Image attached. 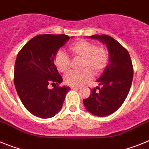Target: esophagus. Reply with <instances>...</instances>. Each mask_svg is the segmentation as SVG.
<instances>
[{"label":"esophagus","instance_id":"esophagus-1","mask_svg":"<svg viewBox=\"0 0 149 149\" xmlns=\"http://www.w3.org/2000/svg\"><path fill=\"white\" fill-rule=\"evenodd\" d=\"M80 87L79 86H71V89H73V90H75V89H79Z\"/></svg>","mask_w":149,"mask_h":149}]
</instances>
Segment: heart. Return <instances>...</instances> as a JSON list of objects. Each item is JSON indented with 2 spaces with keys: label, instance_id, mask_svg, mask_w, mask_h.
<instances>
[{
  "label": "heart",
  "instance_id": "b5f03b06",
  "mask_svg": "<svg viewBox=\"0 0 149 149\" xmlns=\"http://www.w3.org/2000/svg\"><path fill=\"white\" fill-rule=\"evenodd\" d=\"M70 51L76 58H82L80 71H72L64 76V82L71 86H78L92 78L93 72L100 75L105 70L109 62L108 52L105 48L87 40H80L70 47ZM54 64L58 70L66 73L70 67V60L64 52L58 51L54 57Z\"/></svg>",
  "mask_w": 149,
  "mask_h": 149
}]
</instances>
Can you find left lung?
<instances>
[{
	"instance_id": "1",
	"label": "left lung",
	"mask_w": 149,
	"mask_h": 149,
	"mask_svg": "<svg viewBox=\"0 0 149 149\" xmlns=\"http://www.w3.org/2000/svg\"><path fill=\"white\" fill-rule=\"evenodd\" d=\"M89 38L106 44L109 61L97 80L101 88L91 89V95L83 100V103L89 112L104 117L116 112L125 100L131 87L134 68L127 50L112 37L95 34Z\"/></svg>"
}]
</instances>
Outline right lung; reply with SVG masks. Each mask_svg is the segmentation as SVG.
I'll list each match as a JSON object with an SVG mask.
<instances>
[{"mask_svg":"<svg viewBox=\"0 0 149 149\" xmlns=\"http://www.w3.org/2000/svg\"><path fill=\"white\" fill-rule=\"evenodd\" d=\"M65 34H41L33 37L18 53L14 68V84L27 110L41 118L55 116L61 109L68 86L63 81L54 57L69 40ZM58 85L49 89V84Z\"/></svg>","mask_w":149,"mask_h":149,"instance_id":"add662e5","label":"right lung"}]
</instances>
